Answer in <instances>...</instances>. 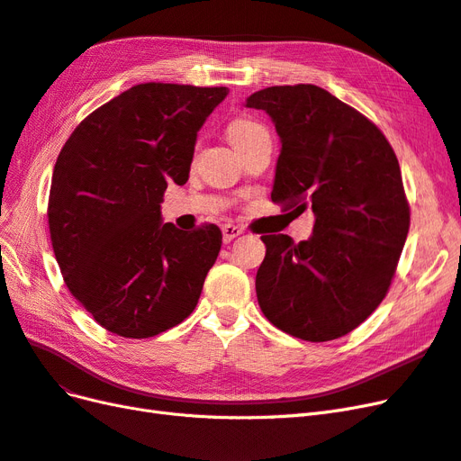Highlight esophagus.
Instances as JSON below:
<instances>
[{"instance_id": "obj_1", "label": "esophagus", "mask_w": 461, "mask_h": 461, "mask_svg": "<svg viewBox=\"0 0 461 461\" xmlns=\"http://www.w3.org/2000/svg\"><path fill=\"white\" fill-rule=\"evenodd\" d=\"M242 232H244V230H242L240 227L230 225V222H229V225H222V240H225V242L229 244V242H232L234 239H239V236H240Z\"/></svg>"}]
</instances>
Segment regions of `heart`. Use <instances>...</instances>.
<instances>
[{
    "label": "heart",
    "instance_id": "heart-1",
    "mask_svg": "<svg viewBox=\"0 0 461 461\" xmlns=\"http://www.w3.org/2000/svg\"><path fill=\"white\" fill-rule=\"evenodd\" d=\"M261 134H267V131H265L261 122L249 119V117H234L227 127V136L236 149L246 148L249 142H254L256 138Z\"/></svg>",
    "mask_w": 461,
    "mask_h": 461
}]
</instances>
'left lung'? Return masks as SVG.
Returning a JSON list of instances; mask_svg holds the SVG:
<instances>
[{"mask_svg": "<svg viewBox=\"0 0 461 461\" xmlns=\"http://www.w3.org/2000/svg\"><path fill=\"white\" fill-rule=\"evenodd\" d=\"M246 107L267 111L281 136L271 200L315 215L310 240L261 236L259 308L296 339H340L384 300L410 230L396 153L373 121L315 85L265 88Z\"/></svg>", "mask_w": 461, "mask_h": 461, "instance_id": "1", "label": "left lung"}]
</instances>
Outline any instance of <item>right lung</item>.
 <instances>
[{
  "label": "right lung",
  "mask_w": 461,
  "mask_h": 461,
  "mask_svg": "<svg viewBox=\"0 0 461 461\" xmlns=\"http://www.w3.org/2000/svg\"><path fill=\"white\" fill-rule=\"evenodd\" d=\"M229 88L136 85L97 107L53 167L48 225L63 281L105 330L149 339L194 312L222 234L161 222L186 185L198 131Z\"/></svg>",
  "instance_id": "right-lung-1"
}]
</instances>
